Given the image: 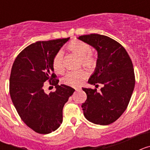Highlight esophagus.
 Masks as SVG:
<instances>
[{"label": "esophagus", "mask_w": 150, "mask_h": 150, "mask_svg": "<svg viewBox=\"0 0 150 150\" xmlns=\"http://www.w3.org/2000/svg\"><path fill=\"white\" fill-rule=\"evenodd\" d=\"M75 88V90H76V91H80V90H81V88H80V87H76V88Z\"/></svg>", "instance_id": "1"}]
</instances>
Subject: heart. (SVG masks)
Segmentation results:
<instances>
[{
  "label": "heart",
  "mask_w": 150,
  "mask_h": 150,
  "mask_svg": "<svg viewBox=\"0 0 150 150\" xmlns=\"http://www.w3.org/2000/svg\"><path fill=\"white\" fill-rule=\"evenodd\" d=\"M69 51L72 52L79 56L80 64L83 66L89 68H92L96 64L95 57L91 53V47L89 44L84 41L75 40L71 41L67 46ZM52 67L54 71L57 74H62L64 71V55L61 51L58 52L52 59ZM87 76V73L83 70H78L75 71H69L64 75L62 79L64 84L70 86H76L80 84L83 79Z\"/></svg>",
  "instance_id": "b5f03b06"
}]
</instances>
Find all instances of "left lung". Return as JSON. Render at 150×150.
Here are the masks:
<instances>
[{
    "label": "left lung",
    "mask_w": 150,
    "mask_h": 150,
    "mask_svg": "<svg viewBox=\"0 0 150 150\" xmlns=\"http://www.w3.org/2000/svg\"><path fill=\"white\" fill-rule=\"evenodd\" d=\"M98 52L96 67L88 83L98 86L83 88L87 99L82 104L85 117L91 122L107 125L114 122L126 110L133 93L135 76L133 64L125 49L117 41L104 35L91 34L79 36Z\"/></svg>",
    "instance_id": "8db88e82"
}]
</instances>
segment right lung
Wrapping results in <instances>:
<instances>
[{"mask_svg":"<svg viewBox=\"0 0 150 150\" xmlns=\"http://www.w3.org/2000/svg\"><path fill=\"white\" fill-rule=\"evenodd\" d=\"M70 38L38 41L24 49L16 58L10 77V94L22 121L34 132L50 134L59 128L63 107L75 89L60 85L53 73L52 59ZM46 81L56 91L47 95Z\"/></svg>","mask_w":150,"mask_h":150,"instance_id":"obj_1","label":"right lung"}]
</instances>
